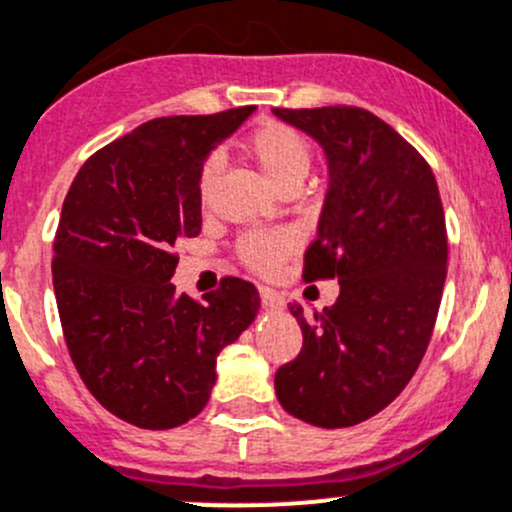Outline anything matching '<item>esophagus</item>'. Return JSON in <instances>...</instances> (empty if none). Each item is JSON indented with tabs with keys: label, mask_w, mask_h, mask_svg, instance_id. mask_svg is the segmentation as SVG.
I'll list each match as a JSON object with an SVG mask.
<instances>
[{
	"label": "esophagus",
	"mask_w": 512,
	"mask_h": 512,
	"mask_svg": "<svg viewBox=\"0 0 512 512\" xmlns=\"http://www.w3.org/2000/svg\"><path fill=\"white\" fill-rule=\"evenodd\" d=\"M260 297H262V304H265L267 309H282L284 299H282V294L277 292V289L260 287Z\"/></svg>",
	"instance_id": "obj_1"
}]
</instances>
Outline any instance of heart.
Instances as JSON below:
<instances>
[{"instance_id": "1", "label": "heart", "mask_w": 512, "mask_h": 512, "mask_svg": "<svg viewBox=\"0 0 512 512\" xmlns=\"http://www.w3.org/2000/svg\"><path fill=\"white\" fill-rule=\"evenodd\" d=\"M250 157L274 188L301 184L311 166V147L299 129L284 122H262L245 142ZM218 171V159H206L201 169V196H206ZM292 250V238L284 233H250L238 242V255L250 270L272 272Z\"/></svg>"}]
</instances>
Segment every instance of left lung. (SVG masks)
<instances>
[{"mask_svg": "<svg viewBox=\"0 0 512 512\" xmlns=\"http://www.w3.org/2000/svg\"><path fill=\"white\" fill-rule=\"evenodd\" d=\"M274 115L326 154L328 191L304 279L341 284L336 304L311 319L289 306L304 346L277 370L274 390L301 422L353 427L405 390L432 338L449 255L437 179L363 107H274Z\"/></svg>", "mask_w": 512, "mask_h": 512, "instance_id": "left-lung-1", "label": "left lung"}]
</instances>
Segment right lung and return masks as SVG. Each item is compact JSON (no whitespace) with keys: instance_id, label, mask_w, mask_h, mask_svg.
<instances>
[{"instance_id":"add662e5","label":"right lung","mask_w":512,"mask_h":512,"mask_svg":"<svg viewBox=\"0 0 512 512\" xmlns=\"http://www.w3.org/2000/svg\"><path fill=\"white\" fill-rule=\"evenodd\" d=\"M255 107L157 117L80 166L53 240V292L75 370L142 429L206 407L215 360L255 321V284L225 277L198 304L171 284L174 245L201 233V169Z\"/></svg>"}]
</instances>
